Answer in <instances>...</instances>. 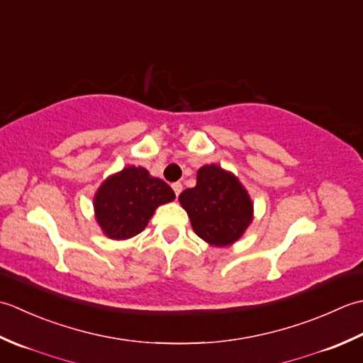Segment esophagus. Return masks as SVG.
I'll return each mask as SVG.
<instances>
[{"mask_svg":"<svg viewBox=\"0 0 363 363\" xmlns=\"http://www.w3.org/2000/svg\"><path fill=\"white\" fill-rule=\"evenodd\" d=\"M172 189H174V192H175V196L179 197V194H180L182 189H183V184H182L180 182H175V183L172 184Z\"/></svg>","mask_w":363,"mask_h":363,"instance_id":"obj_1","label":"esophagus"}]
</instances>
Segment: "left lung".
Returning <instances> with one entry per match:
<instances>
[{
  "instance_id": "left-lung-1",
  "label": "left lung",
  "mask_w": 363,
  "mask_h": 363,
  "mask_svg": "<svg viewBox=\"0 0 363 363\" xmlns=\"http://www.w3.org/2000/svg\"><path fill=\"white\" fill-rule=\"evenodd\" d=\"M179 201L196 235L211 246H230L252 223L254 205L246 188L216 164L199 169L197 184L184 189Z\"/></svg>"
}]
</instances>
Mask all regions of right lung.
<instances>
[{
	"label": "right lung",
	"mask_w": 363,
	"mask_h": 363,
	"mask_svg": "<svg viewBox=\"0 0 363 363\" xmlns=\"http://www.w3.org/2000/svg\"><path fill=\"white\" fill-rule=\"evenodd\" d=\"M175 192L144 167L128 166L101 183L94 197L95 219L111 240H128L149 224L160 205L172 202Z\"/></svg>",
	"instance_id": "right-lung-1"
}]
</instances>
